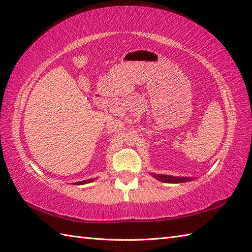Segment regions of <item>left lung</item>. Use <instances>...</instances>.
<instances>
[{
  "instance_id": "8db88e82",
  "label": "left lung",
  "mask_w": 252,
  "mask_h": 252,
  "mask_svg": "<svg viewBox=\"0 0 252 252\" xmlns=\"http://www.w3.org/2000/svg\"><path fill=\"white\" fill-rule=\"evenodd\" d=\"M155 179H157L160 182H164V183H183V182H190L194 180V178H184V176H171L165 174H155L151 173Z\"/></svg>"
}]
</instances>
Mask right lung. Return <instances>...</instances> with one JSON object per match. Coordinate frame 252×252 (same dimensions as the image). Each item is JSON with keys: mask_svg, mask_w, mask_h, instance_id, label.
<instances>
[{"mask_svg": "<svg viewBox=\"0 0 252 252\" xmlns=\"http://www.w3.org/2000/svg\"><path fill=\"white\" fill-rule=\"evenodd\" d=\"M94 179H89V180H85V181H81V182H78V183H74L77 185H83V184H87V183H91V182H93Z\"/></svg>", "mask_w": 252, "mask_h": 252, "instance_id": "add662e5", "label": "right lung"}]
</instances>
